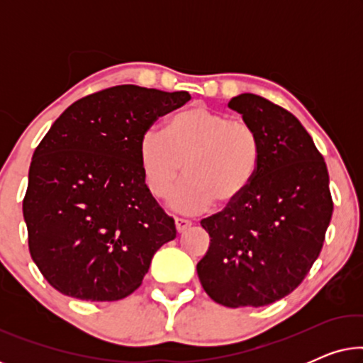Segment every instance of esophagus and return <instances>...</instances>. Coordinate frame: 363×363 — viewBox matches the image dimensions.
Segmentation results:
<instances>
[{
	"mask_svg": "<svg viewBox=\"0 0 363 363\" xmlns=\"http://www.w3.org/2000/svg\"><path fill=\"white\" fill-rule=\"evenodd\" d=\"M175 226H177V231L178 233H183V231L188 230V228L191 226V221L190 220H185V218H177Z\"/></svg>",
	"mask_w": 363,
	"mask_h": 363,
	"instance_id": "1",
	"label": "esophagus"
}]
</instances>
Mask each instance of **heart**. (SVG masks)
<instances>
[{
    "label": "heart",
    "mask_w": 363,
    "mask_h": 363,
    "mask_svg": "<svg viewBox=\"0 0 363 363\" xmlns=\"http://www.w3.org/2000/svg\"><path fill=\"white\" fill-rule=\"evenodd\" d=\"M138 162L148 190L170 195L172 208L205 211L213 203L233 205L247 191L261 163V140L245 121L206 106H193L168 118L165 130L147 128L138 138Z\"/></svg>",
    "instance_id": "heart-1"
}]
</instances>
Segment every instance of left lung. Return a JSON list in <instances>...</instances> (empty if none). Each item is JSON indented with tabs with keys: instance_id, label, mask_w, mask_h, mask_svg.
I'll return each mask as SVG.
<instances>
[{
	"instance_id": "obj_1",
	"label": "left lung",
	"mask_w": 363,
	"mask_h": 363,
	"mask_svg": "<svg viewBox=\"0 0 363 363\" xmlns=\"http://www.w3.org/2000/svg\"><path fill=\"white\" fill-rule=\"evenodd\" d=\"M256 128L261 163L240 200L201 226L210 235L196 272L226 307H261L291 294L319 257L332 218L329 173L302 123L255 94L228 102Z\"/></svg>"
}]
</instances>
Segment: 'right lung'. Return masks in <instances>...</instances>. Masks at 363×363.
Masks as SVG:
<instances>
[{
    "label": "right lung",
    "instance_id": "add662e5",
    "mask_svg": "<svg viewBox=\"0 0 363 363\" xmlns=\"http://www.w3.org/2000/svg\"><path fill=\"white\" fill-rule=\"evenodd\" d=\"M190 99L125 84L79 99L49 128L29 167L23 216L33 261L54 289L123 299L175 240V221L143 180L138 138Z\"/></svg>",
    "mask_w": 363,
    "mask_h": 363
}]
</instances>
